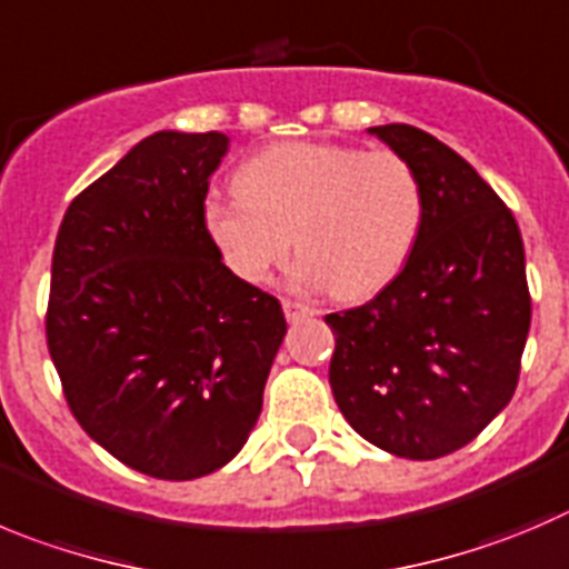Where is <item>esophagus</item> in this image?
<instances>
[{
    "instance_id": "34e87169",
    "label": "esophagus",
    "mask_w": 569,
    "mask_h": 569,
    "mask_svg": "<svg viewBox=\"0 0 569 569\" xmlns=\"http://www.w3.org/2000/svg\"><path fill=\"white\" fill-rule=\"evenodd\" d=\"M283 311H286V320L289 322H297V320H302V317L317 315L315 306H309V302H300V300H289V297L283 300Z\"/></svg>"
}]
</instances>
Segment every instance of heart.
<instances>
[{"instance_id":"1","label":"heart","mask_w":569,"mask_h":569,"mask_svg":"<svg viewBox=\"0 0 569 569\" xmlns=\"http://www.w3.org/2000/svg\"><path fill=\"white\" fill-rule=\"evenodd\" d=\"M238 196L204 201V230L232 274L263 283L289 258L300 278L345 300L385 289L416 249L423 188L396 151L345 142H278L236 173Z\"/></svg>"}]
</instances>
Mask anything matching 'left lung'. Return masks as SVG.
<instances>
[{"label": "left lung", "instance_id": "1", "mask_svg": "<svg viewBox=\"0 0 569 569\" xmlns=\"http://www.w3.org/2000/svg\"><path fill=\"white\" fill-rule=\"evenodd\" d=\"M416 168L423 227L405 269L365 306L328 315L333 398L385 452L435 460L511 401L530 328L517 219L452 148L416 126H376Z\"/></svg>", "mask_w": 569, "mask_h": 569}]
</instances>
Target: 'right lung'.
I'll list each match as a JSON object with an SVG mask.
<instances>
[{
  "label": "right lung",
  "mask_w": 569,
  "mask_h": 569,
  "mask_svg": "<svg viewBox=\"0 0 569 569\" xmlns=\"http://www.w3.org/2000/svg\"><path fill=\"white\" fill-rule=\"evenodd\" d=\"M219 131H157L72 199L52 249L47 348L83 432L159 480L230 463L263 407L280 300L204 230Z\"/></svg>",
  "instance_id": "right-lung-1"
}]
</instances>
